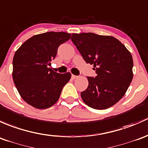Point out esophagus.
Listing matches in <instances>:
<instances>
[{"mask_svg": "<svg viewBox=\"0 0 148 148\" xmlns=\"http://www.w3.org/2000/svg\"><path fill=\"white\" fill-rule=\"evenodd\" d=\"M71 77H72V78H73V79H75V78H77V77H78V76L75 75H72V76H71Z\"/></svg>", "mask_w": 148, "mask_h": 148, "instance_id": "1", "label": "esophagus"}]
</instances>
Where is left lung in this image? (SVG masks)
<instances>
[{
    "label": "left lung",
    "instance_id": "left-lung-1",
    "mask_svg": "<svg viewBox=\"0 0 148 148\" xmlns=\"http://www.w3.org/2000/svg\"><path fill=\"white\" fill-rule=\"evenodd\" d=\"M71 40L87 63L93 64L95 77H87L88 88L80 92L89 107L104 110L124 96L132 80L131 53L112 36L92 33L72 34Z\"/></svg>",
    "mask_w": 148,
    "mask_h": 148
}]
</instances>
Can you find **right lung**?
Instances as JSON below:
<instances>
[{
  "label": "right lung",
  "mask_w": 148,
  "mask_h": 148,
  "mask_svg": "<svg viewBox=\"0 0 148 148\" xmlns=\"http://www.w3.org/2000/svg\"><path fill=\"white\" fill-rule=\"evenodd\" d=\"M65 32L36 35L21 45L13 60V78L21 97L38 109L51 107L60 97L71 73L60 74L48 68L58 48L71 38Z\"/></svg>",
  "instance_id": "obj_1"
}]
</instances>
